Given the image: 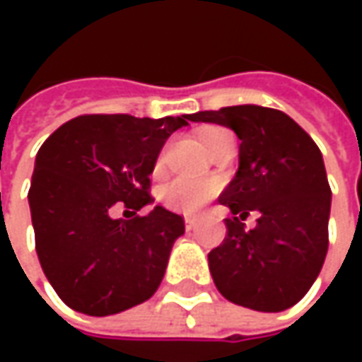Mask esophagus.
Instances as JSON below:
<instances>
[{"instance_id":"obj_1","label":"esophagus","mask_w":362,"mask_h":362,"mask_svg":"<svg viewBox=\"0 0 362 362\" xmlns=\"http://www.w3.org/2000/svg\"><path fill=\"white\" fill-rule=\"evenodd\" d=\"M197 226H199V219H197V217H185V228H187L189 231L195 230Z\"/></svg>"}]
</instances>
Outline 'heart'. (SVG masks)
<instances>
[{"label":"heart","instance_id":"b5f03b06","mask_svg":"<svg viewBox=\"0 0 362 362\" xmlns=\"http://www.w3.org/2000/svg\"><path fill=\"white\" fill-rule=\"evenodd\" d=\"M228 134L226 129L219 127H205L199 131V143L202 146L209 145L214 139ZM217 185L209 179H185L179 177L169 181L165 187L160 189V202L167 209L179 211V214H197L205 203L216 195Z\"/></svg>","mask_w":362,"mask_h":362}]
</instances>
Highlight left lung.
I'll return each mask as SVG.
<instances>
[{
    "mask_svg": "<svg viewBox=\"0 0 362 362\" xmlns=\"http://www.w3.org/2000/svg\"><path fill=\"white\" fill-rule=\"evenodd\" d=\"M216 122L240 139V167L219 195L233 219L209 252V272L223 298L257 313H282L310 290L328 250L330 187L322 153L282 110L226 106L187 115ZM256 211L254 230L241 221Z\"/></svg>",
    "mask_w": 362,
    "mask_h": 362,
    "instance_id": "1",
    "label": "left lung"
}]
</instances>
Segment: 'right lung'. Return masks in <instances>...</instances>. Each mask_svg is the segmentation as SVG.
Listing matches in <instances>:
<instances>
[{"mask_svg":"<svg viewBox=\"0 0 362 362\" xmlns=\"http://www.w3.org/2000/svg\"><path fill=\"white\" fill-rule=\"evenodd\" d=\"M187 115L136 119L86 115L52 132L35 155L28 193L35 252L56 294L88 316L122 313L159 288L183 217L155 205L145 217L115 219L153 203L148 175Z\"/></svg>","mask_w":362,"mask_h":362,"instance_id":"1","label":"right lung"}]
</instances>
